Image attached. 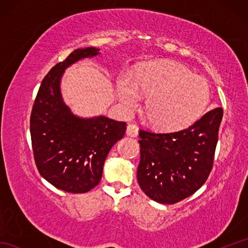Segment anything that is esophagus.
I'll return each mask as SVG.
<instances>
[{
	"mask_svg": "<svg viewBox=\"0 0 248 248\" xmlns=\"http://www.w3.org/2000/svg\"><path fill=\"white\" fill-rule=\"evenodd\" d=\"M127 135L131 138H136L139 135V128L135 124H129L127 127Z\"/></svg>",
	"mask_w": 248,
	"mask_h": 248,
	"instance_id": "1",
	"label": "esophagus"
}]
</instances>
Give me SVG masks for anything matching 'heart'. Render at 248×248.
I'll return each mask as SVG.
<instances>
[{"label": "heart", "mask_w": 248, "mask_h": 248, "mask_svg": "<svg viewBox=\"0 0 248 248\" xmlns=\"http://www.w3.org/2000/svg\"><path fill=\"white\" fill-rule=\"evenodd\" d=\"M119 101L128 110L138 108L143 94L149 123L164 131L186 129L203 115L210 101V87L203 78L173 62H150L136 73L117 83Z\"/></svg>", "instance_id": "1"}]
</instances>
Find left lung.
<instances>
[{
    "label": "left lung",
    "mask_w": 248,
    "mask_h": 248,
    "mask_svg": "<svg viewBox=\"0 0 248 248\" xmlns=\"http://www.w3.org/2000/svg\"><path fill=\"white\" fill-rule=\"evenodd\" d=\"M223 108L204 114L189 127L170 133L140 131L138 181L147 196L172 204L191 196L211 172Z\"/></svg>",
    "instance_id": "8db88e82"
}]
</instances>
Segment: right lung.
<instances>
[{
  "instance_id": "right-lung-1",
  "label": "right lung",
  "mask_w": 248,
  "mask_h": 248,
  "mask_svg": "<svg viewBox=\"0 0 248 248\" xmlns=\"http://www.w3.org/2000/svg\"><path fill=\"white\" fill-rule=\"evenodd\" d=\"M99 48L77 49L41 82L31 114V138L40 175L62 191L86 193L102 178L109 150L123 139L125 123L104 115L82 117L65 103L61 81L68 67L100 54Z\"/></svg>"
}]
</instances>
